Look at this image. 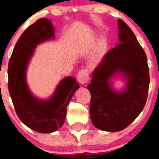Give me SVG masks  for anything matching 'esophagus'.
<instances>
[{"label":"esophagus","mask_w":159,"mask_h":159,"mask_svg":"<svg viewBox=\"0 0 159 159\" xmlns=\"http://www.w3.org/2000/svg\"><path fill=\"white\" fill-rule=\"evenodd\" d=\"M77 80L82 85L87 84L89 80V72L87 69H82L79 72L77 75Z\"/></svg>","instance_id":"34e87169"}]
</instances>
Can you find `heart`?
Masks as SVG:
<instances>
[{
    "label": "heart",
    "instance_id": "1",
    "mask_svg": "<svg viewBox=\"0 0 159 159\" xmlns=\"http://www.w3.org/2000/svg\"><path fill=\"white\" fill-rule=\"evenodd\" d=\"M106 40L105 38H102L99 40L98 43L97 49H96L95 53H94V57L92 58L93 61H95L98 58L101 57L103 54H104L105 51H106Z\"/></svg>",
    "mask_w": 159,
    "mask_h": 159
}]
</instances>
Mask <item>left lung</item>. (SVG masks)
Listing matches in <instances>:
<instances>
[{
	"label": "left lung",
	"instance_id": "8db88e82",
	"mask_svg": "<svg viewBox=\"0 0 159 159\" xmlns=\"http://www.w3.org/2000/svg\"><path fill=\"white\" fill-rule=\"evenodd\" d=\"M120 43L106 53L92 73L90 115L98 129L118 132L139 116L148 98L150 75L146 53L130 27L118 20ZM120 72L128 80L121 93L111 89L110 78Z\"/></svg>",
	"mask_w": 159,
	"mask_h": 159
}]
</instances>
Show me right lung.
Returning <instances> with one entry per match:
<instances>
[{
  "instance_id": "obj_1",
  "label": "right lung",
  "mask_w": 159,
  "mask_h": 159,
  "mask_svg": "<svg viewBox=\"0 0 159 159\" xmlns=\"http://www.w3.org/2000/svg\"><path fill=\"white\" fill-rule=\"evenodd\" d=\"M52 23L42 18L29 26L17 41L8 68V91L17 116L24 125L40 133H50L65 122L67 106L80 86L74 77L61 81L49 99H39L28 88L26 70L34 48L54 37Z\"/></svg>"
}]
</instances>
